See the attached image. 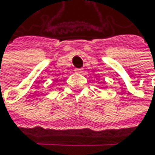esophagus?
<instances>
[{"instance_id": "34e87169", "label": "esophagus", "mask_w": 155, "mask_h": 155, "mask_svg": "<svg viewBox=\"0 0 155 155\" xmlns=\"http://www.w3.org/2000/svg\"><path fill=\"white\" fill-rule=\"evenodd\" d=\"M74 71H75V72H77V73H81V72H83V69H75Z\"/></svg>"}]
</instances>
